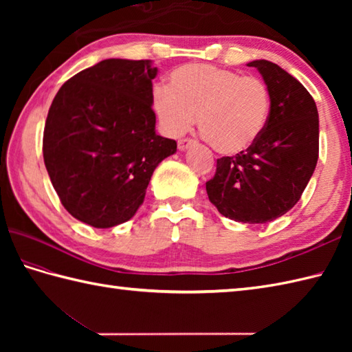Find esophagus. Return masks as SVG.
I'll return each mask as SVG.
<instances>
[{"label": "esophagus", "mask_w": 352, "mask_h": 352, "mask_svg": "<svg viewBox=\"0 0 352 352\" xmlns=\"http://www.w3.org/2000/svg\"><path fill=\"white\" fill-rule=\"evenodd\" d=\"M193 145V140L192 139H182V140H178V149H180V151H186V149H188L189 146H192Z\"/></svg>", "instance_id": "obj_1"}]
</instances>
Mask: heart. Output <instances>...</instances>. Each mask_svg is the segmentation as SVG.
<instances>
[{"label": "heart", "mask_w": 352, "mask_h": 352, "mask_svg": "<svg viewBox=\"0 0 352 352\" xmlns=\"http://www.w3.org/2000/svg\"><path fill=\"white\" fill-rule=\"evenodd\" d=\"M153 110L162 130L177 138L197 122L216 151L234 155L263 134L271 94L263 80L212 65H188L170 74L169 87H155Z\"/></svg>", "instance_id": "b5f03b06"}]
</instances>
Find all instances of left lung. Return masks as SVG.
<instances>
[{"label": "left lung", "instance_id": "left-lung-1", "mask_svg": "<svg viewBox=\"0 0 352 352\" xmlns=\"http://www.w3.org/2000/svg\"><path fill=\"white\" fill-rule=\"evenodd\" d=\"M271 94V115L245 153L222 157L206 183L210 203L237 222L265 223L300 201L319 155L316 102L295 77L267 60H254Z\"/></svg>", "mask_w": 352, "mask_h": 352}]
</instances>
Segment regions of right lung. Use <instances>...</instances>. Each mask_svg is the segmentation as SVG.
<instances>
[{"label":"right lung","mask_w":352,"mask_h":352,"mask_svg":"<svg viewBox=\"0 0 352 352\" xmlns=\"http://www.w3.org/2000/svg\"><path fill=\"white\" fill-rule=\"evenodd\" d=\"M151 60L107 58L58 89L43 130V162L63 207L95 228L131 219L154 169L177 151L155 133Z\"/></svg>","instance_id":"obj_1"}]
</instances>
